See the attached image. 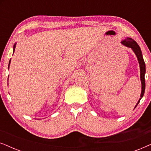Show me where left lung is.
<instances>
[{
    "label": "left lung",
    "instance_id": "obj_1",
    "mask_svg": "<svg viewBox=\"0 0 151 151\" xmlns=\"http://www.w3.org/2000/svg\"><path fill=\"white\" fill-rule=\"evenodd\" d=\"M122 43L125 46L128 47H130L133 49L134 53H135L136 56L137 58L138 61H139V67H140V78H141V81H142V93H141V98L138 101L137 104H136L135 109L136 106H137V104H139L140 100H141L142 97H143L144 94V91H145V78H144V76H145L146 73V66H145V63H144L143 56H142V51L140 49V47L139 45H137V43L135 42L133 39L131 38H127L125 40L122 41Z\"/></svg>",
    "mask_w": 151,
    "mask_h": 151
}]
</instances>
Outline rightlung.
<instances>
[{
	"label": "right lung",
	"mask_w": 151,
	"mask_h": 151,
	"mask_svg": "<svg viewBox=\"0 0 151 151\" xmlns=\"http://www.w3.org/2000/svg\"><path fill=\"white\" fill-rule=\"evenodd\" d=\"M15 47H16V45H14V51L15 50ZM10 62H11V60H9V64H10Z\"/></svg>",
	"instance_id": "right-lung-1"
}]
</instances>
